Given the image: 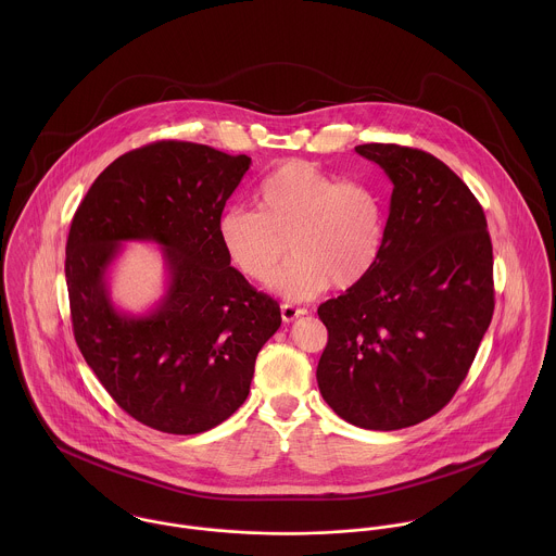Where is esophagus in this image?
I'll return each mask as SVG.
<instances>
[{
	"label": "esophagus",
	"instance_id": "obj_1",
	"mask_svg": "<svg viewBox=\"0 0 556 556\" xmlns=\"http://www.w3.org/2000/svg\"><path fill=\"white\" fill-rule=\"evenodd\" d=\"M280 313H282V320L285 323H293L295 318L304 317L308 311L306 308H298L293 304H282L280 306Z\"/></svg>",
	"mask_w": 556,
	"mask_h": 556
}]
</instances>
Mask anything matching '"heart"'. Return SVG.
<instances>
[{"label": "heart", "mask_w": 556, "mask_h": 556, "mask_svg": "<svg viewBox=\"0 0 556 556\" xmlns=\"http://www.w3.org/2000/svg\"><path fill=\"white\" fill-rule=\"evenodd\" d=\"M254 201L256 212L220 216L223 250L241 276L261 285L291 252L295 258L274 280L291 300H313L331 285L353 289L383 254L388 214L368 184L340 181L306 160H289L261 181Z\"/></svg>", "instance_id": "b5f03b06"}]
</instances>
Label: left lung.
<instances>
[{
  "instance_id": "1",
  "label": "left lung",
  "mask_w": 556,
  "mask_h": 556,
  "mask_svg": "<svg viewBox=\"0 0 556 556\" xmlns=\"http://www.w3.org/2000/svg\"><path fill=\"white\" fill-rule=\"evenodd\" d=\"M355 152L394 184L386 248L364 282L318 306V390L353 426L400 430L439 413L476 359L494 311L492 243L447 164L392 143Z\"/></svg>"
}]
</instances>
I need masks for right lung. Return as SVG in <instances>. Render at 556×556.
<instances>
[{
  "label": "right lung",
  "instance_id": "add662e5",
  "mask_svg": "<svg viewBox=\"0 0 556 556\" xmlns=\"http://www.w3.org/2000/svg\"><path fill=\"white\" fill-rule=\"evenodd\" d=\"M248 156L159 141L111 162L87 190L66 243L75 340L111 397L137 421L199 434L250 392L280 306L231 267L218 238ZM128 240L161 245L165 295L148 313L119 312L108 271Z\"/></svg>",
  "mask_w": 556,
  "mask_h": 556
}]
</instances>
